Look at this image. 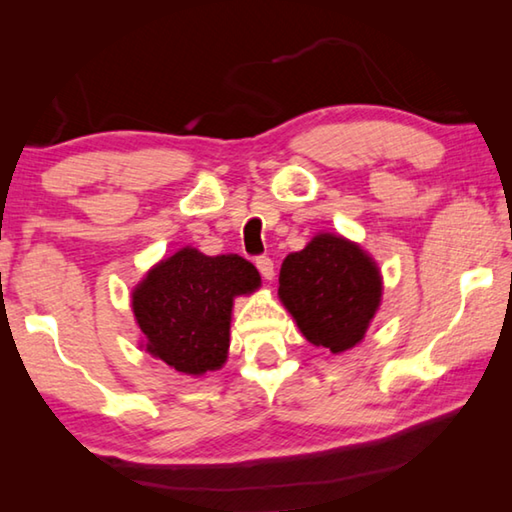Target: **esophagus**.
I'll return each instance as SVG.
<instances>
[{"label": "esophagus", "instance_id": "esophagus-1", "mask_svg": "<svg viewBox=\"0 0 512 512\" xmlns=\"http://www.w3.org/2000/svg\"><path fill=\"white\" fill-rule=\"evenodd\" d=\"M255 264L259 268V273H262L264 280H273L275 275V266H273V259L271 257H257Z\"/></svg>", "mask_w": 512, "mask_h": 512}]
</instances>
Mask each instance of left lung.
<instances>
[{
	"label": "left lung",
	"mask_w": 512,
	"mask_h": 512,
	"mask_svg": "<svg viewBox=\"0 0 512 512\" xmlns=\"http://www.w3.org/2000/svg\"><path fill=\"white\" fill-rule=\"evenodd\" d=\"M384 293L375 259L357 241L318 232L300 253L284 257L277 298L302 336L332 354L363 341Z\"/></svg>",
	"instance_id": "left-lung-1"
}]
</instances>
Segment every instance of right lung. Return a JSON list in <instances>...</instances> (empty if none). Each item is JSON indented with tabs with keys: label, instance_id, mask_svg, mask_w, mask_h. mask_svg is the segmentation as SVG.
Instances as JSON below:
<instances>
[{
	"label": "right lung",
	"instance_id": "right-lung-1",
	"mask_svg": "<svg viewBox=\"0 0 512 512\" xmlns=\"http://www.w3.org/2000/svg\"><path fill=\"white\" fill-rule=\"evenodd\" d=\"M259 287L262 277L244 257L176 250L151 266L131 293L142 348L189 377L223 368L235 298Z\"/></svg>",
	"mask_w": 512,
	"mask_h": 512
}]
</instances>
